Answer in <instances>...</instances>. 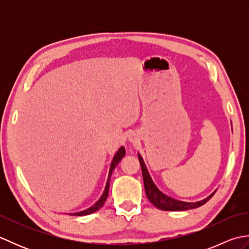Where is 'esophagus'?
Masks as SVG:
<instances>
[{
	"label": "esophagus",
	"instance_id": "1",
	"mask_svg": "<svg viewBox=\"0 0 249 249\" xmlns=\"http://www.w3.org/2000/svg\"><path fill=\"white\" fill-rule=\"evenodd\" d=\"M135 140H136V138L134 136H129V141L130 142H135Z\"/></svg>",
	"mask_w": 249,
	"mask_h": 249
}]
</instances>
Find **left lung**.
Returning a JSON list of instances; mask_svg holds the SVG:
<instances>
[{"label": "left lung", "instance_id": "obj_1", "mask_svg": "<svg viewBox=\"0 0 249 249\" xmlns=\"http://www.w3.org/2000/svg\"><path fill=\"white\" fill-rule=\"evenodd\" d=\"M138 157H139V161L142 169V177H143L146 197L149 199L150 202L154 206H156L157 209L162 210V211H186V210L196 209L208 202V201L212 198L213 195L215 194L214 192L211 194L209 197H206L203 200L197 201V202H185V201H179V200L169 197V196L161 193L160 190L157 188L154 182H153L149 171H147L146 166L143 161V158H142L140 154H138Z\"/></svg>", "mask_w": 249, "mask_h": 249}]
</instances>
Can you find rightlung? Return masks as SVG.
<instances>
[{
    "instance_id": "add662e5",
    "label": "right lung",
    "mask_w": 249,
    "mask_h": 249,
    "mask_svg": "<svg viewBox=\"0 0 249 249\" xmlns=\"http://www.w3.org/2000/svg\"><path fill=\"white\" fill-rule=\"evenodd\" d=\"M125 147L124 146H121L120 149L118 150V152L115 153V155L113 156V160L112 161H111V165H110V169H109V174H108V178H107V183H106V187H105V190L104 193L102 195V197H100L96 203H94L91 208H89L87 210H83V211H80V212H77V213H70L71 215H73V216H83V215H89V214H92L94 212H96V211H98L102 206L104 205L105 201L107 200V197H108V194H109V184H110V178H111V174H112V171L114 170V168L116 167V165L121 161L122 158H123L125 156Z\"/></svg>"
}]
</instances>
